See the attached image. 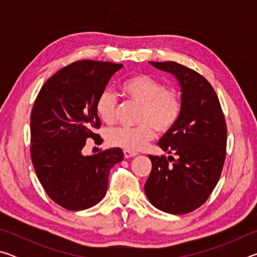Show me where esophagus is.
<instances>
[{"instance_id":"esophagus-1","label":"esophagus","mask_w":257,"mask_h":257,"mask_svg":"<svg viewBox=\"0 0 257 257\" xmlns=\"http://www.w3.org/2000/svg\"><path fill=\"white\" fill-rule=\"evenodd\" d=\"M123 155H124L125 159H129V158H134V156H136L137 153H136V152H132V151L124 150L123 151Z\"/></svg>"}]
</instances>
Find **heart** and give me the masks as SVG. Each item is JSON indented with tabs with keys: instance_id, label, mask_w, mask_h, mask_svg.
Masks as SVG:
<instances>
[{
	"instance_id": "1",
	"label": "heart",
	"mask_w": 257,
	"mask_h": 257,
	"mask_svg": "<svg viewBox=\"0 0 257 257\" xmlns=\"http://www.w3.org/2000/svg\"><path fill=\"white\" fill-rule=\"evenodd\" d=\"M125 96L141 105L136 127H113L107 130L108 144L137 152L144 149L154 138L155 130L165 134L172 129L181 111L180 94L176 88H167L160 80L149 75L129 78L122 85ZM116 98L113 90L105 88L98 95L95 108L105 123L115 120Z\"/></svg>"
}]
</instances>
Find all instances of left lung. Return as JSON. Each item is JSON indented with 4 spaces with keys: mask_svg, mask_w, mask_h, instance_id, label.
Instances as JSON below:
<instances>
[{
    "mask_svg": "<svg viewBox=\"0 0 257 257\" xmlns=\"http://www.w3.org/2000/svg\"><path fill=\"white\" fill-rule=\"evenodd\" d=\"M150 63L177 78L181 111L176 124L158 143L176 156L149 155L152 170L145 194L159 210L186 214L206 202L220 179L227 124L216 93L202 75L172 61Z\"/></svg>",
    "mask_w": 257,
    "mask_h": 257,
    "instance_id": "8db88e82",
    "label": "left lung"
}]
</instances>
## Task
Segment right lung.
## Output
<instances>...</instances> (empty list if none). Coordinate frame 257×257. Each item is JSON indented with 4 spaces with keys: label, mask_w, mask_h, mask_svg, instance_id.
I'll list each match as a JSON object with an SVG mask.
<instances>
[{
    "label": "right lung",
    "mask_w": 257,
    "mask_h": 257,
    "mask_svg": "<svg viewBox=\"0 0 257 257\" xmlns=\"http://www.w3.org/2000/svg\"><path fill=\"white\" fill-rule=\"evenodd\" d=\"M122 67L77 61L54 73L34 103L30 115L33 165L46 194L67 210H86L101 202L111 168L123 160L119 147L82 154L87 138L101 139L94 134L101 125L95 104L111 77Z\"/></svg>",
    "instance_id": "add662e5"
}]
</instances>
